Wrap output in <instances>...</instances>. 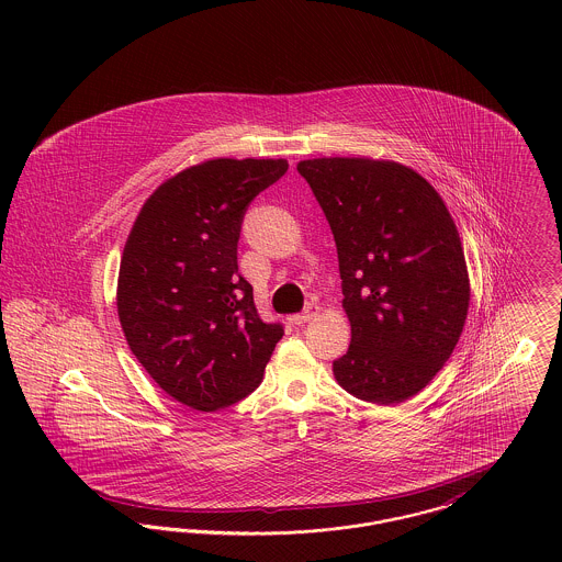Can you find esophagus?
Here are the masks:
<instances>
[{
    "label": "esophagus",
    "instance_id": "obj_1",
    "mask_svg": "<svg viewBox=\"0 0 562 562\" xmlns=\"http://www.w3.org/2000/svg\"><path fill=\"white\" fill-rule=\"evenodd\" d=\"M318 314H321V307L318 305H307L301 314H296L292 321L294 324H305V322L314 321V318H318Z\"/></svg>",
    "mask_w": 562,
    "mask_h": 562
}]
</instances>
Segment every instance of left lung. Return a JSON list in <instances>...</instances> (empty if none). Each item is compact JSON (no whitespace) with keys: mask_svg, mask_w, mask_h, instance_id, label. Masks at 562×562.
<instances>
[{"mask_svg":"<svg viewBox=\"0 0 562 562\" xmlns=\"http://www.w3.org/2000/svg\"><path fill=\"white\" fill-rule=\"evenodd\" d=\"M330 225L350 346L333 361L355 398L398 404L452 355L470 310L457 225L413 168L372 158L299 161Z\"/></svg>","mask_w":562,"mask_h":562,"instance_id":"8db88e82","label":"left lung"}]
</instances>
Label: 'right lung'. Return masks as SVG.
I'll return each mask as SVG.
<instances>
[{"label": "right lung", "instance_id": "add662e5", "mask_svg": "<svg viewBox=\"0 0 562 562\" xmlns=\"http://www.w3.org/2000/svg\"><path fill=\"white\" fill-rule=\"evenodd\" d=\"M288 160L201 161L166 179L145 201L121 257L116 310L125 339L161 390L196 411L246 398L281 324L259 318L238 272L248 203Z\"/></svg>", "mask_w": 562, "mask_h": 562}]
</instances>
